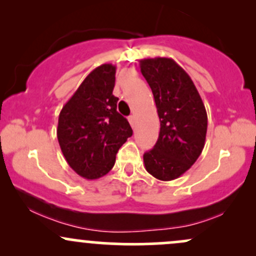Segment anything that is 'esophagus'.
Wrapping results in <instances>:
<instances>
[{
	"label": "esophagus",
	"mask_w": 256,
	"mask_h": 256,
	"mask_svg": "<svg viewBox=\"0 0 256 256\" xmlns=\"http://www.w3.org/2000/svg\"><path fill=\"white\" fill-rule=\"evenodd\" d=\"M128 120H129V123H130L132 128L136 129V116H134V114H133V116H129Z\"/></svg>",
	"instance_id": "1"
}]
</instances>
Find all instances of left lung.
<instances>
[{"label": "left lung", "mask_w": 256, "mask_h": 256, "mask_svg": "<svg viewBox=\"0 0 256 256\" xmlns=\"http://www.w3.org/2000/svg\"><path fill=\"white\" fill-rule=\"evenodd\" d=\"M160 118V134L144 154L146 171L160 180L180 177L195 164L205 145L208 114L188 73L168 57L140 60Z\"/></svg>", "instance_id": "1"}]
</instances>
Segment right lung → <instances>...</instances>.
I'll list each match as a JSON object with an SVG mask.
<instances>
[{"instance_id":"1","label":"right lung","mask_w":256,"mask_h":256,"mask_svg":"<svg viewBox=\"0 0 256 256\" xmlns=\"http://www.w3.org/2000/svg\"><path fill=\"white\" fill-rule=\"evenodd\" d=\"M114 80L116 66H98L60 112L57 139L62 154L85 180H98L111 171L118 150L133 134L128 120L117 112Z\"/></svg>"}]
</instances>
